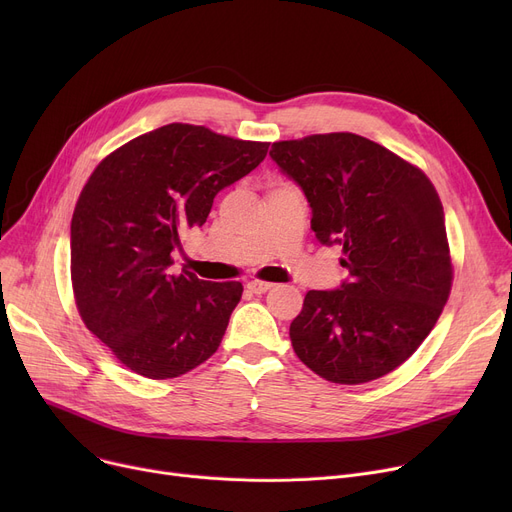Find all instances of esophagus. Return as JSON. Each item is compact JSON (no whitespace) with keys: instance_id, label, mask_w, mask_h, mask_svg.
Listing matches in <instances>:
<instances>
[{"instance_id":"esophagus-1","label":"esophagus","mask_w":512,"mask_h":512,"mask_svg":"<svg viewBox=\"0 0 512 512\" xmlns=\"http://www.w3.org/2000/svg\"><path fill=\"white\" fill-rule=\"evenodd\" d=\"M272 286H274V284L261 282V280H251V282L247 284V288H249L253 294H265L267 290H272Z\"/></svg>"}]
</instances>
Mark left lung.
<instances>
[{"label":"left lung","mask_w":512,"mask_h":512,"mask_svg":"<svg viewBox=\"0 0 512 512\" xmlns=\"http://www.w3.org/2000/svg\"><path fill=\"white\" fill-rule=\"evenodd\" d=\"M301 186L311 230L342 247L348 278L309 290L290 324L297 357L334 384H365L405 363L448 301L452 265L434 184L409 161L353 132L272 145Z\"/></svg>","instance_id":"1"}]
</instances>
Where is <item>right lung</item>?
<instances>
[{"mask_svg":"<svg viewBox=\"0 0 512 512\" xmlns=\"http://www.w3.org/2000/svg\"><path fill=\"white\" fill-rule=\"evenodd\" d=\"M267 147L168 124L107 155L85 184L70 226L76 307L134 373L178 378L218 351L242 284L174 276L172 253Z\"/></svg>","mask_w":512,"mask_h":512,"instance_id":"add662e5","label":"right lung"}]
</instances>
